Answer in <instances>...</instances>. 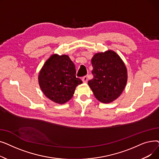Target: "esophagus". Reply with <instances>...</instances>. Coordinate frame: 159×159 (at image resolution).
Returning a JSON list of instances; mask_svg holds the SVG:
<instances>
[{"instance_id": "obj_1", "label": "esophagus", "mask_w": 159, "mask_h": 159, "mask_svg": "<svg viewBox=\"0 0 159 159\" xmlns=\"http://www.w3.org/2000/svg\"><path fill=\"white\" fill-rule=\"evenodd\" d=\"M82 82H84V83H86V82H88V76H84V77H82Z\"/></svg>"}]
</instances>
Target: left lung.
Masks as SVG:
<instances>
[{
    "label": "left lung",
    "mask_w": 159,
    "mask_h": 159,
    "mask_svg": "<svg viewBox=\"0 0 159 159\" xmlns=\"http://www.w3.org/2000/svg\"><path fill=\"white\" fill-rule=\"evenodd\" d=\"M93 78L88 85L95 98L110 103L122 94L128 80V71L120 57L111 49L95 53L91 58Z\"/></svg>",
    "instance_id": "1"
}]
</instances>
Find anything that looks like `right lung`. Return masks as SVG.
Returning <instances> with one entry per match:
<instances>
[{"label":"right lung","instance_id":"right-lung-1","mask_svg":"<svg viewBox=\"0 0 159 159\" xmlns=\"http://www.w3.org/2000/svg\"><path fill=\"white\" fill-rule=\"evenodd\" d=\"M38 80L44 95L52 101L62 104L73 97L82 80L76 77L74 63L67 55L53 54L39 71Z\"/></svg>","mask_w":159,"mask_h":159}]
</instances>
